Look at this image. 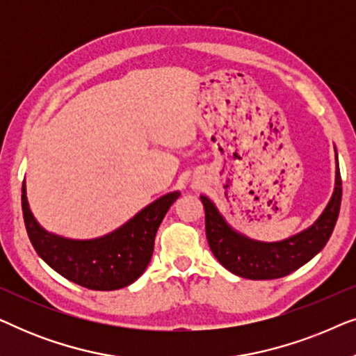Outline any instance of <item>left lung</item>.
I'll use <instances>...</instances> for the list:
<instances>
[{
    "label": "left lung",
    "mask_w": 356,
    "mask_h": 356,
    "mask_svg": "<svg viewBox=\"0 0 356 356\" xmlns=\"http://www.w3.org/2000/svg\"><path fill=\"white\" fill-rule=\"evenodd\" d=\"M206 212V235L213 256L220 264L243 279H280L313 259L332 235L342 202L337 150H335V184L327 206L308 228L280 241H259L236 232L225 220L216 204L201 194Z\"/></svg>",
    "instance_id": "left-lung-1"
}]
</instances>
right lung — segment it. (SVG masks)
<instances>
[{
    "mask_svg": "<svg viewBox=\"0 0 356 356\" xmlns=\"http://www.w3.org/2000/svg\"><path fill=\"white\" fill-rule=\"evenodd\" d=\"M178 197L179 191L167 193L116 230L90 240H74L45 230L29 206L26 181L22 213L33 250L53 270L86 289L110 291L131 285L144 274L160 223Z\"/></svg>",
    "mask_w": 356,
    "mask_h": 356,
    "instance_id": "right-lung-1",
    "label": "right lung"
}]
</instances>
